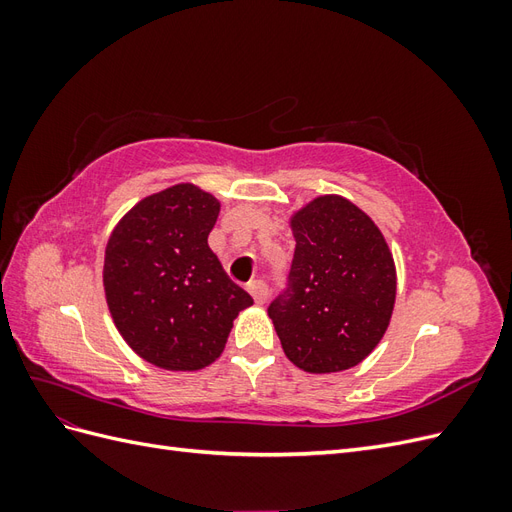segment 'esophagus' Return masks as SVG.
Listing matches in <instances>:
<instances>
[{
    "label": "esophagus",
    "mask_w": 512,
    "mask_h": 512,
    "mask_svg": "<svg viewBox=\"0 0 512 512\" xmlns=\"http://www.w3.org/2000/svg\"><path fill=\"white\" fill-rule=\"evenodd\" d=\"M247 290H250V294L254 297V301L258 305H265L267 303V297H269V286L262 282V280H254L250 282V286H247Z\"/></svg>",
    "instance_id": "34e87169"
}]
</instances>
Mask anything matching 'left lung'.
<instances>
[{"label": "left lung", "mask_w": 512, "mask_h": 512, "mask_svg": "<svg viewBox=\"0 0 512 512\" xmlns=\"http://www.w3.org/2000/svg\"><path fill=\"white\" fill-rule=\"evenodd\" d=\"M288 288L269 318L290 363L309 374L359 365L384 337L395 307V260L380 228L348 198L324 194L290 218Z\"/></svg>", "instance_id": "1"}]
</instances>
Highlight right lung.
I'll return each mask as SVG.
<instances>
[{
  "instance_id": "add662e5",
  "label": "right lung",
  "mask_w": 512,
  "mask_h": 512,
  "mask_svg": "<svg viewBox=\"0 0 512 512\" xmlns=\"http://www.w3.org/2000/svg\"><path fill=\"white\" fill-rule=\"evenodd\" d=\"M218 215L213 194L177 183L138 200L108 237V312L126 344L160 369L211 365L224 352L232 320L254 305L207 243Z\"/></svg>"
}]
</instances>
